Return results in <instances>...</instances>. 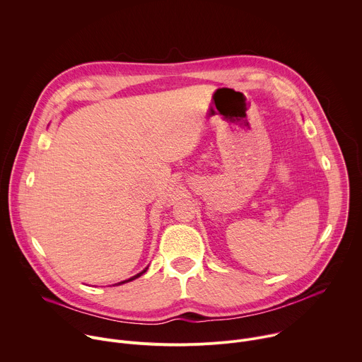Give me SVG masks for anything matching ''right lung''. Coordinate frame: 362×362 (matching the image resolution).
<instances>
[{
  "mask_svg": "<svg viewBox=\"0 0 362 362\" xmlns=\"http://www.w3.org/2000/svg\"><path fill=\"white\" fill-rule=\"evenodd\" d=\"M147 271V268H144L140 274H137V275H134V276H132L130 279H126V281H122V282H119V284H116V285H122V284H126V282H130V281H133V279H136V278H139V276H141L144 272Z\"/></svg>",
  "mask_w": 362,
  "mask_h": 362,
  "instance_id": "right-lung-1",
  "label": "right lung"
}]
</instances>
